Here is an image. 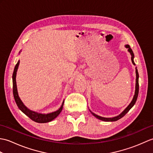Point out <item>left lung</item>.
Segmentation results:
<instances>
[{
    "label": "left lung",
    "mask_w": 153,
    "mask_h": 153,
    "mask_svg": "<svg viewBox=\"0 0 153 153\" xmlns=\"http://www.w3.org/2000/svg\"><path fill=\"white\" fill-rule=\"evenodd\" d=\"M125 47L126 48H128V51L129 53H130L131 56V62L135 66V64L134 62V54L133 53V51L131 50V48L129 47V45H125ZM135 74H136V82H135V94L134 95V97H133V99L131 101V102L129 103V105L126 107V108L123 110V111L119 115L114 116V117H112V118H105V117H102V116H100L99 115H97L95 114V113H93V112L89 110V111L91 112V113L92 114L97 118V119L100 120H102V121H105V122H115L117 121V120H118L119 119L122 118V117L124 116L127 113L129 112V110H130L133 106H134L135 103L136 102V100H137V97H138V93H139V74H138V71L137 69V67H135Z\"/></svg>",
    "instance_id": "8db88e82"
}]
</instances>
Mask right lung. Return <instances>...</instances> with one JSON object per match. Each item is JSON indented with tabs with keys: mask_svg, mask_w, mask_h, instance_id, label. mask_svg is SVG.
<instances>
[{
	"mask_svg": "<svg viewBox=\"0 0 153 153\" xmlns=\"http://www.w3.org/2000/svg\"><path fill=\"white\" fill-rule=\"evenodd\" d=\"M21 53V51L19 52V53ZM19 64V60L18 61V63L16 64V66L14 68V72H13L12 75V83H13V95H14V97L15 99V101L16 105H17L19 109L21 110V111L24 113L25 115L28 116L31 120H33V121L37 122V123H47L51 122L52 120L55 119L56 117L60 114L63 108L64 100H63L62 103V105L60 107L58 108L57 110L53 112L48 113V114H41L37 112L33 111V110H31L29 109L26 106L24 105V104L23 103L22 100L19 98L18 95V89H17V85H16V74H17V71L18 69V66Z\"/></svg>",
	"mask_w": 153,
	"mask_h": 153,
	"instance_id": "add662e5",
	"label": "right lung"
}]
</instances>
